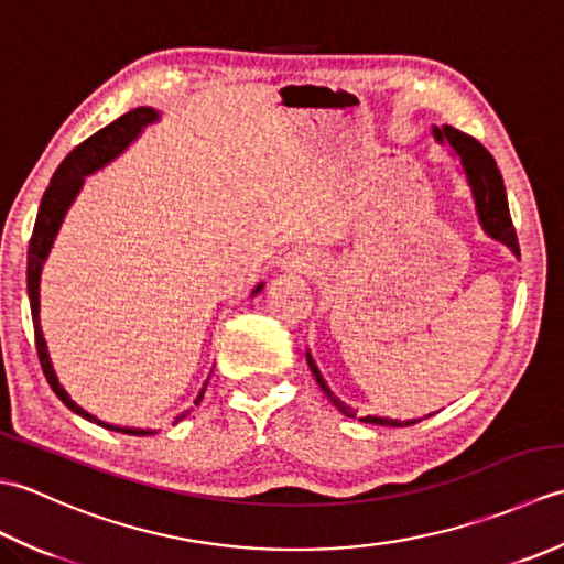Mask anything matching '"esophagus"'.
Here are the masks:
<instances>
[{"instance_id":"esophagus-1","label":"esophagus","mask_w":564,"mask_h":564,"mask_svg":"<svg viewBox=\"0 0 564 564\" xmlns=\"http://www.w3.org/2000/svg\"><path fill=\"white\" fill-rule=\"evenodd\" d=\"M319 267V257L313 247H295L283 257V269L293 273H315Z\"/></svg>"}]
</instances>
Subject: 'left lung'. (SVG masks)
I'll list each match as a JSON object with an SVG mask.
<instances>
[{"label":"left lung","mask_w":564,"mask_h":564,"mask_svg":"<svg viewBox=\"0 0 564 564\" xmlns=\"http://www.w3.org/2000/svg\"><path fill=\"white\" fill-rule=\"evenodd\" d=\"M434 138L438 145H448L451 154L455 160L460 162V170L467 178V186L473 191V200H475V210H477V218H480L482 230L501 242L505 247L511 249V254L519 259V239H517V230H513L511 225V215H509V203H507V191H505V182H501V174L497 170V162L492 154H489L480 142L475 138L460 133V130H455L451 126H434ZM307 366L313 370V376L317 380V386L325 392V398L337 406V410L344 416H356L354 406H349L346 402H341L337 394H334L327 386V380L322 378L317 364L313 361V356L307 351ZM431 416V414H426ZM424 416V419H426ZM361 422L366 424H378V426H412L416 422H422V419H388V416H358Z\"/></svg>","instance_id":"left-lung-1"}]
</instances>
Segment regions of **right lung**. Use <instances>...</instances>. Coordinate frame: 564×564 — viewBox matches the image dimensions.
<instances>
[{
    "label": "right lung",
    "instance_id": "1",
    "mask_svg": "<svg viewBox=\"0 0 564 564\" xmlns=\"http://www.w3.org/2000/svg\"><path fill=\"white\" fill-rule=\"evenodd\" d=\"M162 118V113L158 109H152V106H138V109L123 113L121 118H116L111 126L101 128L99 133H94L91 138H87L72 150L67 158L63 160V164L57 166L53 178H51V186L45 188V194L41 198V208L39 215H35V225H33V235H31V242H29V267H26V283H29V301H31V317H33V329H35V349H39V358H41V366H43V373L51 382L53 392L57 394L59 400L65 402V406H69L72 412L79 414L82 419H87V422L99 424L109 431H121V434H130V436H152L158 434L154 429H133V426H116L109 422H101L99 416H94L91 412L84 410L75 400L69 398V392L63 388V382H59L53 361H51V351H47V344L43 337V327H41V273H43V263L51 254L55 237L59 232V225H63L65 215L69 210L72 203H75L77 194L84 186V178L89 174H94L101 166L111 164L118 154H123L133 142L140 138L142 130L148 126L158 123ZM263 283H259L251 295L261 293ZM210 378V376H208ZM208 380L203 382V388L198 392V398L194 400V404H198L203 400V392H206ZM188 410L176 414L174 424L182 422L186 419Z\"/></svg>",
    "mask_w": 564,
    "mask_h": 564
}]
</instances>
